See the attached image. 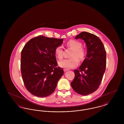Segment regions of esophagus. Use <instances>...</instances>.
Returning <instances> with one entry per match:
<instances>
[{
    "label": "esophagus",
    "mask_w": 124,
    "mask_h": 124,
    "mask_svg": "<svg viewBox=\"0 0 124 124\" xmlns=\"http://www.w3.org/2000/svg\"><path fill=\"white\" fill-rule=\"evenodd\" d=\"M64 71L65 72H66V71H68V69H64Z\"/></svg>",
    "instance_id": "obj_1"
}]
</instances>
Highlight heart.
Here are the masks:
<instances>
[{
  "instance_id": "1",
  "label": "heart",
  "mask_w": 124,
  "mask_h": 124,
  "mask_svg": "<svg viewBox=\"0 0 124 124\" xmlns=\"http://www.w3.org/2000/svg\"><path fill=\"white\" fill-rule=\"evenodd\" d=\"M66 46L67 47L73 50L71 55V58L59 61V65L62 68L70 69L75 67L78 65L79 63V59L80 60H83L85 59L86 56V51L82 47V43L77 40H70L66 43ZM55 53L58 59H62L63 58L62 47L61 46L56 47L55 50ZM78 58L79 59H78Z\"/></svg>"
}]
</instances>
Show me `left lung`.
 <instances>
[{
	"label": "left lung",
	"mask_w": 124,
	"mask_h": 124,
	"mask_svg": "<svg viewBox=\"0 0 124 124\" xmlns=\"http://www.w3.org/2000/svg\"><path fill=\"white\" fill-rule=\"evenodd\" d=\"M86 44L87 53L78 70H74L75 77L71 85L79 94L87 95L96 91L100 86L106 67V51L97 36L83 31L75 38Z\"/></svg>",
	"instance_id": "1"
}]
</instances>
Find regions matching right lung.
Wrapping results in <instances>:
<instances>
[{
    "label": "right lung",
    "instance_id": "right-lung-1",
    "mask_svg": "<svg viewBox=\"0 0 124 124\" xmlns=\"http://www.w3.org/2000/svg\"><path fill=\"white\" fill-rule=\"evenodd\" d=\"M63 40L39 36L24 46L21 54V75L26 88L32 94L46 97L54 92L64 74L63 68L57 67L55 53Z\"/></svg>",
    "mask_w": 124,
    "mask_h": 124
}]
</instances>
